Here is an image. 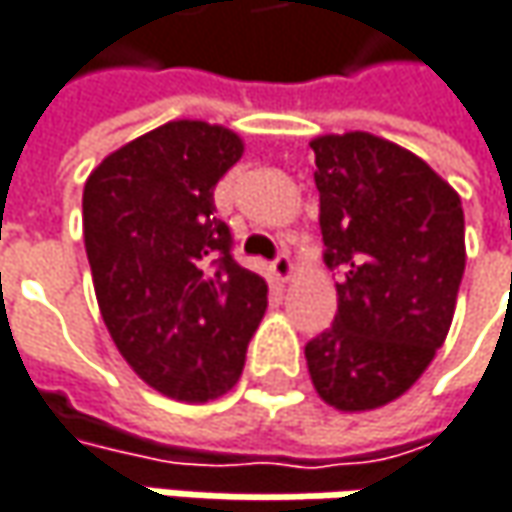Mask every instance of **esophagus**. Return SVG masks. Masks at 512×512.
Masks as SVG:
<instances>
[{
	"mask_svg": "<svg viewBox=\"0 0 512 512\" xmlns=\"http://www.w3.org/2000/svg\"><path fill=\"white\" fill-rule=\"evenodd\" d=\"M271 271H274V276L279 279V282H288L291 274H294V262H291V256H288V253H279V256L274 259V265H271Z\"/></svg>",
	"mask_w": 512,
	"mask_h": 512,
	"instance_id": "obj_1",
	"label": "esophagus"
}]
</instances>
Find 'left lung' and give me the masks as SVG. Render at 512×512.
Instances as JSON below:
<instances>
[{"mask_svg": "<svg viewBox=\"0 0 512 512\" xmlns=\"http://www.w3.org/2000/svg\"><path fill=\"white\" fill-rule=\"evenodd\" d=\"M323 262L341 274L332 329L306 344L317 396L338 411L399 399L443 347L466 268L455 189L408 148L364 133L311 139Z\"/></svg>", "mask_w": 512, "mask_h": 512, "instance_id": "1", "label": "left lung"}]
</instances>
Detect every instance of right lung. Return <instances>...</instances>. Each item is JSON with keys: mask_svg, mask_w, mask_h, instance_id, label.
Returning a JSON list of instances; mask_svg holds the SVG:
<instances>
[{"mask_svg": "<svg viewBox=\"0 0 512 512\" xmlns=\"http://www.w3.org/2000/svg\"><path fill=\"white\" fill-rule=\"evenodd\" d=\"M236 130L177 119L107 154L84 183V247L104 326L163 396L233 390L268 282L230 256L212 189L241 160Z\"/></svg>", "mask_w": 512, "mask_h": 512, "instance_id": "obj_1", "label": "right lung"}]
</instances>
